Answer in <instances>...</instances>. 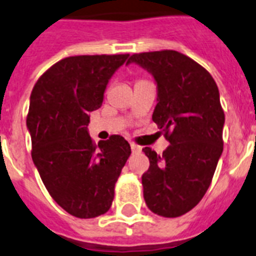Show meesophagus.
Segmentation results:
<instances>
[{"instance_id":"esophagus-1","label":"esophagus","mask_w":256,"mask_h":256,"mask_svg":"<svg viewBox=\"0 0 256 256\" xmlns=\"http://www.w3.org/2000/svg\"><path fill=\"white\" fill-rule=\"evenodd\" d=\"M130 149H132V152H141V148L136 144H130Z\"/></svg>"}]
</instances>
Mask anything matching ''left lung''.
<instances>
[{"mask_svg":"<svg viewBox=\"0 0 256 256\" xmlns=\"http://www.w3.org/2000/svg\"><path fill=\"white\" fill-rule=\"evenodd\" d=\"M130 62L154 76L158 104L152 122L170 142L162 155L142 149L150 160L142 174L144 198L156 215L178 218L206 194L222 152L226 115L219 89L204 67L176 50L133 54Z\"/></svg>","mask_w":256,"mask_h":256,"instance_id":"8db88e82","label":"left lung"}]
</instances>
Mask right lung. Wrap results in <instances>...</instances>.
Returning <instances> with one entry per match:
<instances>
[{
    "mask_svg": "<svg viewBox=\"0 0 256 256\" xmlns=\"http://www.w3.org/2000/svg\"><path fill=\"white\" fill-rule=\"evenodd\" d=\"M130 54L75 56L44 72L30 93L27 126L32 159L46 190L80 219L104 215L130 155L124 137L98 145L88 134L89 112L102 106L106 85Z\"/></svg>",
    "mask_w": 256,
    "mask_h": 256,
    "instance_id": "add662e5",
    "label": "right lung"
}]
</instances>
